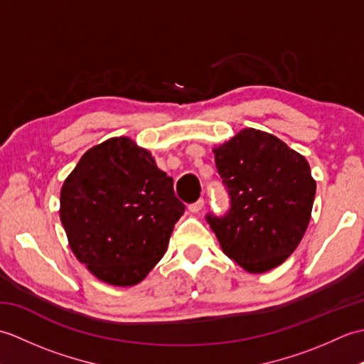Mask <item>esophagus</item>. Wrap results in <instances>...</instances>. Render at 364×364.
Wrapping results in <instances>:
<instances>
[{"mask_svg": "<svg viewBox=\"0 0 364 364\" xmlns=\"http://www.w3.org/2000/svg\"><path fill=\"white\" fill-rule=\"evenodd\" d=\"M203 206H205V200L203 198H198L197 202L189 205V211L191 213H198V211L203 210Z\"/></svg>", "mask_w": 364, "mask_h": 364, "instance_id": "34e87169", "label": "esophagus"}]
</instances>
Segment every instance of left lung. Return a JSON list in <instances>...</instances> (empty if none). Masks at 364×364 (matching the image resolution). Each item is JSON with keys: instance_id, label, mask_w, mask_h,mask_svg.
Instances as JSON below:
<instances>
[{"instance_id": "1", "label": "left lung", "mask_w": 364, "mask_h": 364, "mask_svg": "<svg viewBox=\"0 0 364 364\" xmlns=\"http://www.w3.org/2000/svg\"><path fill=\"white\" fill-rule=\"evenodd\" d=\"M214 153L230 210L206 214V220L223 253L252 274L282 264L297 249L311 218L316 181L306 159L253 128Z\"/></svg>"}]
</instances>
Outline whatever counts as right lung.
<instances>
[{
	"mask_svg": "<svg viewBox=\"0 0 364 364\" xmlns=\"http://www.w3.org/2000/svg\"><path fill=\"white\" fill-rule=\"evenodd\" d=\"M184 205L150 151L112 137L82 154L60 191L73 253L100 280L142 282L166 253Z\"/></svg>",
	"mask_w": 364,
	"mask_h": 364,
	"instance_id": "add662e5",
	"label": "right lung"
}]
</instances>
